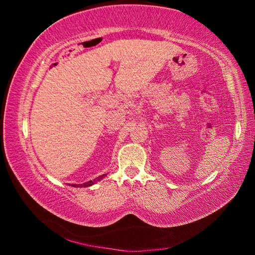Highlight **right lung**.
I'll list each match as a JSON object with an SVG mask.
<instances>
[{"label":"right lung","instance_id":"1","mask_svg":"<svg viewBox=\"0 0 255 255\" xmlns=\"http://www.w3.org/2000/svg\"><path fill=\"white\" fill-rule=\"evenodd\" d=\"M103 176H105V174L103 175H100V176H98V178H96L94 180H91V181H89V182H85V183H83V184H73V187H90V185H92V184H94L97 182V181H99V180H101Z\"/></svg>","mask_w":255,"mask_h":255}]
</instances>
